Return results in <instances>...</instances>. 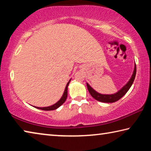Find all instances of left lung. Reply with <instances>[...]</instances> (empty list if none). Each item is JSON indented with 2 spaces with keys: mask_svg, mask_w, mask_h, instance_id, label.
<instances>
[{
  "mask_svg": "<svg viewBox=\"0 0 151 151\" xmlns=\"http://www.w3.org/2000/svg\"><path fill=\"white\" fill-rule=\"evenodd\" d=\"M137 73V67H136V64H134V68L133 73L131 76V78L129 79V81L127 82V83L124 86L120 89V90L116 92V93L111 94H101L96 92L95 90L91 87V86L88 85V83H86V86H87V88L89 93H90L91 95L93 97L94 99H96V101L102 102V103H114L119 101L120 99H121L125 94L127 93V91L129 90V88H131L132 83H133L135 76H136Z\"/></svg>",
  "mask_w": 151,
  "mask_h": 151,
  "instance_id": "8db88e82",
  "label": "left lung"
}]
</instances>
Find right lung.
<instances>
[{
	"instance_id": "right-lung-1",
	"label": "right lung",
	"mask_w": 151,
	"mask_h": 151,
	"mask_svg": "<svg viewBox=\"0 0 151 151\" xmlns=\"http://www.w3.org/2000/svg\"><path fill=\"white\" fill-rule=\"evenodd\" d=\"M70 81H71V78L70 79L69 81L68 82L67 84H66V87H65V91H64V93L63 94V96L60 98V100L57 102V103H56L55 104H52V105L49 106H46V107H37V106H35V108L39 109H40V110H43V111H53V110H55V109H58V107L60 106L64 103H65L66 98H67L68 86V85H69Z\"/></svg>"
}]
</instances>
